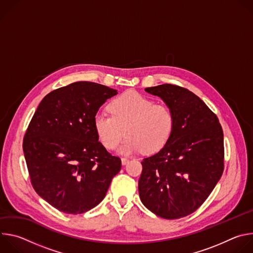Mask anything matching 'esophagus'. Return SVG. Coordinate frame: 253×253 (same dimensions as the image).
<instances>
[{
	"mask_svg": "<svg viewBox=\"0 0 253 253\" xmlns=\"http://www.w3.org/2000/svg\"><path fill=\"white\" fill-rule=\"evenodd\" d=\"M121 161H122V164L125 165V164H127V163L129 162V159L126 158V157H122V158H121Z\"/></svg>",
	"mask_w": 253,
	"mask_h": 253,
	"instance_id": "obj_1",
	"label": "esophagus"
}]
</instances>
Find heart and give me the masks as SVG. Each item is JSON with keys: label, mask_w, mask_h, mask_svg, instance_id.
I'll return each instance as SVG.
<instances>
[{"label": "heart", "mask_w": 253, "mask_h": 253, "mask_svg": "<svg viewBox=\"0 0 253 253\" xmlns=\"http://www.w3.org/2000/svg\"><path fill=\"white\" fill-rule=\"evenodd\" d=\"M108 110L110 115L97 113L93 120L97 137L108 150L115 149L127 136L119 150L122 154H155L166 146L174 130L175 119L168 105L134 91L113 99Z\"/></svg>", "instance_id": "obj_1"}]
</instances>
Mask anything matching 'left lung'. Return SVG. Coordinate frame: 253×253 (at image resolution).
<instances>
[{
	"mask_svg": "<svg viewBox=\"0 0 253 253\" xmlns=\"http://www.w3.org/2000/svg\"><path fill=\"white\" fill-rule=\"evenodd\" d=\"M145 91L171 108L175 125L166 146L141 162L140 199L159 217H185L203 204L223 173L222 127L207 105L183 87L162 84Z\"/></svg>",
	"mask_w": 253,
	"mask_h": 253,
	"instance_id": "8db88e82",
	"label": "left lung"
}]
</instances>
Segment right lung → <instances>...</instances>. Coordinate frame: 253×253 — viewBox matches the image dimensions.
<instances>
[{
	"instance_id": "1",
	"label": "right lung",
	"mask_w": 253,
	"mask_h": 253,
	"mask_svg": "<svg viewBox=\"0 0 253 253\" xmlns=\"http://www.w3.org/2000/svg\"><path fill=\"white\" fill-rule=\"evenodd\" d=\"M117 90L75 82L50 92L35 111L23 150L35 191L59 211L81 214L105 197L121 159L99 142L94 116Z\"/></svg>"
}]
</instances>
